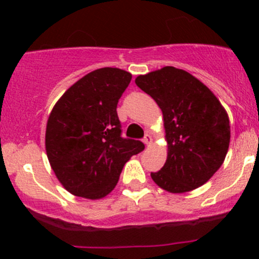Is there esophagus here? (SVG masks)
I'll return each mask as SVG.
<instances>
[{"label":"esophagus","mask_w":259,"mask_h":259,"mask_svg":"<svg viewBox=\"0 0 259 259\" xmlns=\"http://www.w3.org/2000/svg\"><path fill=\"white\" fill-rule=\"evenodd\" d=\"M143 142H144V144L146 146H150L151 143H153V138H151L150 134H145L144 139H143Z\"/></svg>","instance_id":"esophagus-1"}]
</instances>
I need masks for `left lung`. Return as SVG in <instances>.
Here are the masks:
<instances>
[{"label":"left lung","instance_id":"left-lung-1","mask_svg":"<svg viewBox=\"0 0 259 259\" xmlns=\"http://www.w3.org/2000/svg\"><path fill=\"white\" fill-rule=\"evenodd\" d=\"M135 83L163 111L168 158L151 179L170 193L190 192L207 183L223 164L231 140L228 115L215 95L173 66L140 75Z\"/></svg>","mask_w":259,"mask_h":259}]
</instances>
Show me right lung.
I'll return each mask as SVG.
<instances>
[{"label":"right lung","instance_id":"right-lung-1","mask_svg":"<svg viewBox=\"0 0 259 259\" xmlns=\"http://www.w3.org/2000/svg\"><path fill=\"white\" fill-rule=\"evenodd\" d=\"M132 74L103 67L75 82L55 104L46 126V153L65 189L100 199L116 185L125 163L144 150L121 137L116 108Z\"/></svg>","mask_w":259,"mask_h":259}]
</instances>
